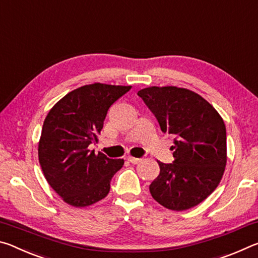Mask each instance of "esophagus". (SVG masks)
<instances>
[{
  "instance_id": "obj_1",
  "label": "esophagus",
  "mask_w": 258,
  "mask_h": 258,
  "mask_svg": "<svg viewBox=\"0 0 258 258\" xmlns=\"http://www.w3.org/2000/svg\"><path fill=\"white\" fill-rule=\"evenodd\" d=\"M127 160L132 164H138L140 161H142L141 158H135V157H127Z\"/></svg>"
}]
</instances>
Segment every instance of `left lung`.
<instances>
[{"label": "left lung", "mask_w": 258, "mask_h": 258, "mask_svg": "<svg viewBox=\"0 0 258 258\" xmlns=\"http://www.w3.org/2000/svg\"><path fill=\"white\" fill-rule=\"evenodd\" d=\"M140 98L156 116L163 133L173 135V164L158 161L160 173L149 185L157 203L186 211L204 202L220 184L226 165V130L211 103L194 91L150 86Z\"/></svg>", "instance_id": "left-lung-1"}]
</instances>
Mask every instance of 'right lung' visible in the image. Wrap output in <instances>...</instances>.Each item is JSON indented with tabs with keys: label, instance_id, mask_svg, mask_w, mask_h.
Listing matches in <instances>:
<instances>
[{
	"label": "right lung",
	"instance_id": "1",
	"mask_svg": "<svg viewBox=\"0 0 258 258\" xmlns=\"http://www.w3.org/2000/svg\"><path fill=\"white\" fill-rule=\"evenodd\" d=\"M132 86L94 83L59 100L45 117L38 142V161L47 183L64 203L86 207L109 194L111 177L124 159L94 154L108 109Z\"/></svg>",
	"mask_w": 258,
	"mask_h": 258
}]
</instances>
